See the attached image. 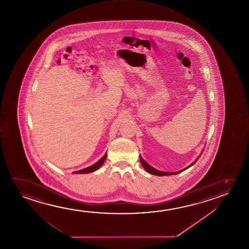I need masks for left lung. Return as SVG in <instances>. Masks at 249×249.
<instances>
[{"instance_id":"8db88e82","label":"left lung","mask_w":249,"mask_h":249,"mask_svg":"<svg viewBox=\"0 0 249 249\" xmlns=\"http://www.w3.org/2000/svg\"><path fill=\"white\" fill-rule=\"evenodd\" d=\"M198 158H200L199 156ZM140 160L142 162V165H143V167L145 168V171L147 172H149L150 174H153V175H156V176H170V175H175V174H178L180 172H184V170H186V169L189 168V167H191L192 165H194L196 160H198V159H196V160L194 161L193 163H192V165H189L188 167L186 168L183 169L182 171H179V172H160V171H159V170H156V169L153 168L152 167L151 165H148L146 162H145L142 157L140 158Z\"/></svg>"}]
</instances>
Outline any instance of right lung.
<instances>
[{
  "mask_svg": "<svg viewBox=\"0 0 249 249\" xmlns=\"http://www.w3.org/2000/svg\"><path fill=\"white\" fill-rule=\"evenodd\" d=\"M106 157H107V153H105V155H104V157L102 158L99 161H97L96 164L90 165V166H89L87 168L80 170V171H78V172H75L74 173H80L81 174V173H89V172H95L96 170H98V169L102 166V165L104 164V161L106 160Z\"/></svg>",
  "mask_w": 249,
  "mask_h": 249,
  "instance_id": "1",
  "label": "right lung"
}]
</instances>
